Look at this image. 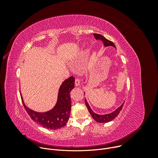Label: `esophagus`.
Listing matches in <instances>:
<instances>
[{
  "mask_svg": "<svg viewBox=\"0 0 158 158\" xmlns=\"http://www.w3.org/2000/svg\"><path fill=\"white\" fill-rule=\"evenodd\" d=\"M79 85H80V81L79 79L76 78V79H75V85H76V86H79Z\"/></svg>",
  "mask_w": 158,
  "mask_h": 158,
  "instance_id": "esophagus-1",
  "label": "esophagus"
}]
</instances>
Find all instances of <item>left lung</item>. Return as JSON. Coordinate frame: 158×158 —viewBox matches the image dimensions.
Returning <instances> with one entry per match:
<instances>
[{"mask_svg":"<svg viewBox=\"0 0 158 158\" xmlns=\"http://www.w3.org/2000/svg\"><path fill=\"white\" fill-rule=\"evenodd\" d=\"M94 36H95L96 40H102V41L104 44V45L105 47H107V46H113L114 47L116 48L115 45H114V44L112 42V41L107 40L106 38H104L102 35H98V34H95L94 33ZM85 104L86 105L87 108L89 112V113L92 115V118L97 122L99 123H106V122H109L111 120H113L119 114V113L120 112V111L122 110L123 104V103L120 107H118V108L115 111H114L113 112L109 113V114H96L95 113H94L92 110L91 109V107H89L88 102L86 101V100L85 99Z\"/></svg>","mask_w":158,"mask_h":158,"instance_id":"1","label":"left lung"}]
</instances>
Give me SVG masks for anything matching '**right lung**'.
I'll use <instances>...</instances> for the list:
<instances>
[{"label":"right lung","instance_id":"right-lung-1","mask_svg":"<svg viewBox=\"0 0 158 158\" xmlns=\"http://www.w3.org/2000/svg\"><path fill=\"white\" fill-rule=\"evenodd\" d=\"M75 79L71 76L63 82L57 95L56 104L53 108L47 112L38 113L31 110L21 98L25 110L31 119L39 125L48 129H57L64 127L67 123L71 111V101L70 92L74 88Z\"/></svg>","mask_w":158,"mask_h":158}]
</instances>
